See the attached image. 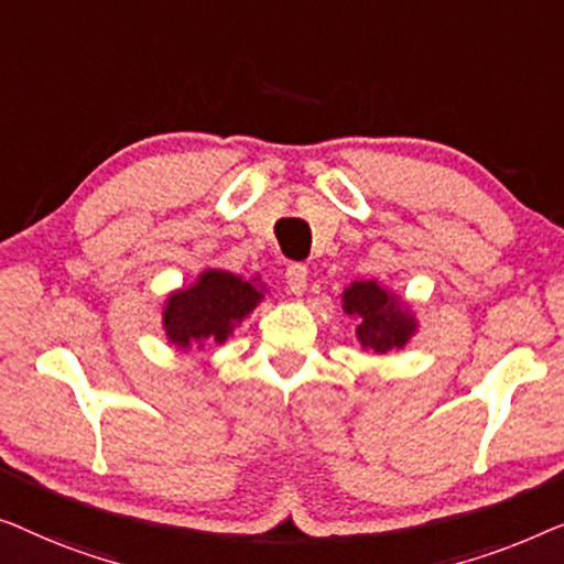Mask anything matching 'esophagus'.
Wrapping results in <instances>:
<instances>
[{
	"mask_svg": "<svg viewBox=\"0 0 564 564\" xmlns=\"http://www.w3.org/2000/svg\"><path fill=\"white\" fill-rule=\"evenodd\" d=\"M306 279H308L306 265L291 263L289 268H285V289H289L293 296H301V293L306 291Z\"/></svg>",
	"mask_w": 564,
	"mask_h": 564,
	"instance_id": "34e87169",
	"label": "esophagus"
}]
</instances>
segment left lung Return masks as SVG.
Segmentation results:
<instances>
[{
	"label": "left lung",
	"instance_id": "1",
	"mask_svg": "<svg viewBox=\"0 0 564 564\" xmlns=\"http://www.w3.org/2000/svg\"><path fill=\"white\" fill-rule=\"evenodd\" d=\"M345 314L358 316V335L365 350L386 355L401 350L414 337L416 319L391 291L376 281H355L343 293Z\"/></svg>",
	"mask_w": 564,
	"mask_h": 564
}]
</instances>
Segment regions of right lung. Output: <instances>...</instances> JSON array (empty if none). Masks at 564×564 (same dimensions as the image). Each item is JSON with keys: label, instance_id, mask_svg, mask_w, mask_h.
Returning <instances> with one entry per match:
<instances>
[{"label": "right lung", "instance_id": "obj_1", "mask_svg": "<svg viewBox=\"0 0 564 564\" xmlns=\"http://www.w3.org/2000/svg\"><path fill=\"white\" fill-rule=\"evenodd\" d=\"M263 301V285L242 275L206 268L188 289L173 291L163 306V329L178 350L221 345Z\"/></svg>", "mask_w": 564, "mask_h": 564}]
</instances>
